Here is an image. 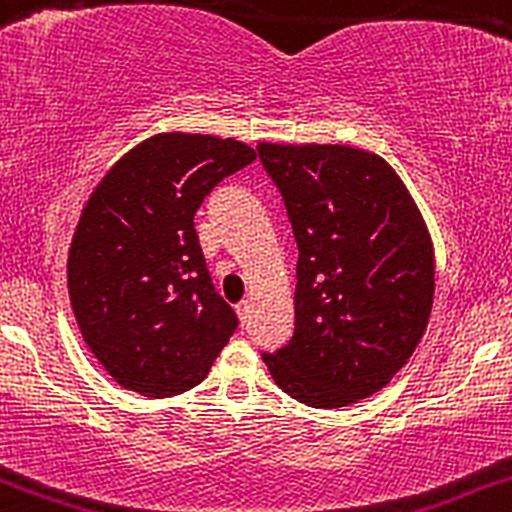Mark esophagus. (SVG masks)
Wrapping results in <instances>:
<instances>
[{"label": "esophagus", "mask_w": 512, "mask_h": 512, "mask_svg": "<svg viewBox=\"0 0 512 512\" xmlns=\"http://www.w3.org/2000/svg\"><path fill=\"white\" fill-rule=\"evenodd\" d=\"M251 308H254V303H251V300H241V303L236 305V313H239L241 325H249V320H251Z\"/></svg>", "instance_id": "34e87169"}]
</instances>
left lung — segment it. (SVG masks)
<instances>
[{
    "instance_id": "left-lung-1",
    "label": "left lung",
    "mask_w": 512,
    "mask_h": 512,
    "mask_svg": "<svg viewBox=\"0 0 512 512\" xmlns=\"http://www.w3.org/2000/svg\"><path fill=\"white\" fill-rule=\"evenodd\" d=\"M293 236L295 330L263 355L300 404L340 409L372 397L414 355L434 303V244L384 157L350 145L258 142Z\"/></svg>"
}]
</instances>
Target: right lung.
Masks as SVG:
<instances>
[{"mask_svg": "<svg viewBox=\"0 0 512 512\" xmlns=\"http://www.w3.org/2000/svg\"><path fill=\"white\" fill-rule=\"evenodd\" d=\"M256 160L234 138L157 133L125 152L83 207L68 249V295L83 342L120 387L175 397L197 387L234 335L194 214Z\"/></svg>", "mask_w": 512, "mask_h": 512, "instance_id": "add662e5", "label": "right lung"}]
</instances>
